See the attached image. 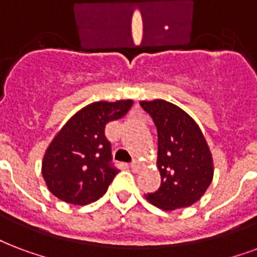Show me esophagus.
Returning <instances> with one entry per match:
<instances>
[{
	"label": "esophagus",
	"mask_w": 257,
	"mask_h": 257,
	"mask_svg": "<svg viewBox=\"0 0 257 257\" xmlns=\"http://www.w3.org/2000/svg\"><path fill=\"white\" fill-rule=\"evenodd\" d=\"M131 169H132L134 172H139V169H140V162H139V161H134V162L131 163Z\"/></svg>",
	"instance_id": "obj_1"
}]
</instances>
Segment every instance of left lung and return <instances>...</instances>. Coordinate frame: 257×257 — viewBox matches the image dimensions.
I'll return each mask as SVG.
<instances>
[{
  "label": "left lung",
  "instance_id": "left-lung-1",
  "mask_svg": "<svg viewBox=\"0 0 257 257\" xmlns=\"http://www.w3.org/2000/svg\"><path fill=\"white\" fill-rule=\"evenodd\" d=\"M158 132L157 167L161 187L146 195L162 210L189 207L204 195L214 177V162L206 139L191 115L162 99L142 100Z\"/></svg>",
  "mask_w": 257,
  "mask_h": 257
}]
</instances>
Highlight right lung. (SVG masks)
<instances>
[{
  "label": "right lung",
  "instance_id": "right-lung-1",
  "mask_svg": "<svg viewBox=\"0 0 257 257\" xmlns=\"http://www.w3.org/2000/svg\"><path fill=\"white\" fill-rule=\"evenodd\" d=\"M134 100L94 102L72 115L49 144L42 176L60 200L85 206L107 191L118 170L111 163L106 123L122 118Z\"/></svg>",
  "mask_w": 257,
  "mask_h": 257
}]
</instances>
